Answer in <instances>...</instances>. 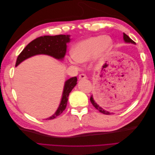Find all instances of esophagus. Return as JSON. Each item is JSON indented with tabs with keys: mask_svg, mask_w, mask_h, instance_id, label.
<instances>
[{
	"mask_svg": "<svg viewBox=\"0 0 155 155\" xmlns=\"http://www.w3.org/2000/svg\"><path fill=\"white\" fill-rule=\"evenodd\" d=\"M86 78H87V76H86L85 74H81L79 76V79H86Z\"/></svg>",
	"mask_w": 155,
	"mask_h": 155,
	"instance_id": "esophagus-1",
	"label": "esophagus"
}]
</instances>
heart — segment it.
I'll return each mask as SVG.
<instances>
[{
	"label": "heart",
	"instance_id": "b5f03b06",
	"mask_svg": "<svg viewBox=\"0 0 155 155\" xmlns=\"http://www.w3.org/2000/svg\"><path fill=\"white\" fill-rule=\"evenodd\" d=\"M112 45V39L109 36L97 35L88 37L79 42L72 51V58L78 63H85L94 56L101 58L107 54Z\"/></svg>",
	"mask_w": 155,
	"mask_h": 155
}]
</instances>
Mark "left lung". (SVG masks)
Returning <instances> with one entry per match:
<instances>
[{
  "label": "left lung",
  "mask_w": 155,
  "mask_h": 155,
  "mask_svg": "<svg viewBox=\"0 0 155 155\" xmlns=\"http://www.w3.org/2000/svg\"><path fill=\"white\" fill-rule=\"evenodd\" d=\"M124 41L126 42V43H133V44H135V42H134V41H133L132 39H131L128 35H127L125 34V33H124ZM90 100H91V103H92V104L93 105V106L97 110H98L100 112H101V113L104 114H107V115H109V114L110 115V114H112V113H110V112H108V111H107V110H105L104 109H103L102 108H101L99 105H98L97 104H96V101H95L94 100V98H93L92 95L91 96Z\"/></svg>",
  "instance_id": "8db88e82"
}]
</instances>
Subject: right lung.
<instances>
[{"label": "right lung", "mask_w": 155, "mask_h": 155, "mask_svg": "<svg viewBox=\"0 0 155 155\" xmlns=\"http://www.w3.org/2000/svg\"><path fill=\"white\" fill-rule=\"evenodd\" d=\"M70 35H58L39 37L28 45L18 55L15 66L23 61L37 54H46L57 59H63L67 51V43L70 42ZM77 78L72 77L64 83L61 101L55 113L46 120H53L60 115L66 109L70 92L77 84Z\"/></svg>", "instance_id": "right-lung-1"}]
</instances>
